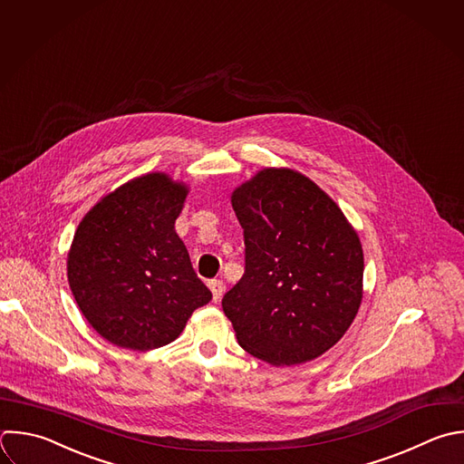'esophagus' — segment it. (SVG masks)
<instances>
[{
	"mask_svg": "<svg viewBox=\"0 0 464 464\" xmlns=\"http://www.w3.org/2000/svg\"><path fill=\"white\" fill-rule=\"evenodd\" d=\"M208 286L212 290V299L218 303L221 297H223V292H225V283L221 279H210L208 281Z\"/></svg>",
	"mask_w": 464,
	"mask_h": 464,
	"instance_id": "obj_1",
	"label": "esophagus"
}]
</instances>
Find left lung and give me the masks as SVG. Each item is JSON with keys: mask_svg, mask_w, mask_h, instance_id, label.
Wrapping results in <instances>:
<instances>
[{"mask_svg": "<svg viewBox=\"0 0 464 464\" xmlns=\"http://www.w3.org/2000/svg\"><path fill=\"white\" fill-rule=\"evenodd\" d=\"M245 274L223 295L237 343L276 366L315 359L352 324L362 248L339 207L308 178L265 169L232 194Z\"/></svg>", "mask_w": 464, "mask_h": 464, "instance_id": "8db88e82", "label": "left lung"}]
</instances>
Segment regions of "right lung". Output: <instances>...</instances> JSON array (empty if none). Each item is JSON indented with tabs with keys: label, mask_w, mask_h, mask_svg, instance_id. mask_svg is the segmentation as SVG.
Segmentation results:
<instances>
[{
	"label": "right lung",
	"mask_w": 464,
	"mask_h": 464,
	"mask_svg": "<svg viewBox=\"0 0 464 464\" xmlns=\"http://www.w3.org/2000/svg\"><path fill=\"white\" fill-rule=\"evenodd\" d=\"M187 188L147 174L103 198L80 223L69 285L92 328L121 348L172 343L212 299L174 230Z\"/></svg>",
	"instance_id": "right-lung-1"
}]
</instances>
